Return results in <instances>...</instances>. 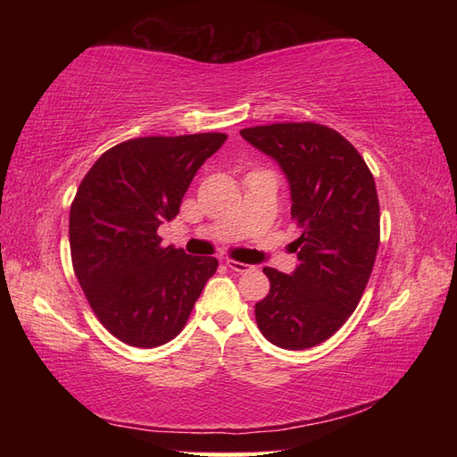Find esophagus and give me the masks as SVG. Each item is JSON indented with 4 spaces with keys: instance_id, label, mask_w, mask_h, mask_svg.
<instances>
[{
    "instance_id": "34e87169",
    "label": "esophagus",
    "mask_w": 457,
    "mask_h": 457,
    "mask_svg": "<svg viewBox=\"0 0 457 457\" xmlns=\"http://www.w3.org/2000/svg\"><path fill=\"white\" fill-rule=\"evenodd\" d=\"M226 265H228L231 270H236V273H247V270L253 269L251 265L241 263V261H236V259H228Z\"/></svg>"
}]
</instances>
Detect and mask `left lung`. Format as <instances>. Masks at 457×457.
<instances>
[{
    "label": "left lung",
    "instance_id": "8db88e82",
    "mask_svg": "<svg viewBox=\"0 0 457 457\" xmlns=\"http://www.w3.org/2000/svg\"><path fill=\"white\" fill-rule=\"evenodd\" d=\"M241 137L287 174L300 228L293 275L265 267L270 290L255 320L270 344L308 349L332 337L357 308L375 265L381 228L375 179L344 135L326 125L270 123Z\"/></svg>",
    "mask_w": 457,
    "mask_h": 457
}]
</instances>
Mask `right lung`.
I'll use <instances>...</instances> for the list:
<instances>
[{
    "mask_svg": "<svg viewBox=\"0 0 457 457\" xmlns=\"http://www.w3.org/2000/svg\"><path fill=\"white\" fill-rule=\"evenodd\" d=\"M226 139L196 133L123 141L76 190L68 221L74 273L96 318L120 342H170L216 273V257L162 247L157 229L177 218L194 174Z\"/></svg>",
    "mask_w": 457,
    "mask_h": 457,
    "instance_id": "right-lung-1",
    "label": "right lung"
}]
</instances>
